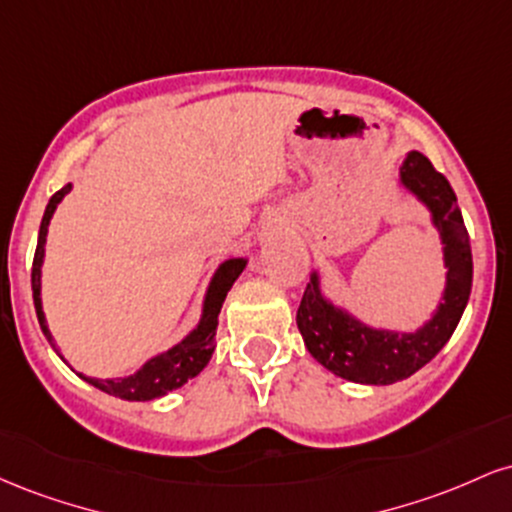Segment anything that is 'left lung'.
Instances as JSON below:
<instances>
[{
  "label": "left lung",
  "instance_id": "left-lung-1",
  "mask_svg": "<svg viewBox=\"0 0 512 512\" xmlns=\"http://www.w3.org/2000/svg\"><path fill=\"white\" fill-rule=\"evenodd\" d=\"M399 185L424 204L443 245L445 286L431 317L414 332L373 327L322 291L320 269L298 305L296 322L305 349L337 378L358 385H392L424 368L448 344L472 293V248L450 182L421 151L399 166Z\"/></svg>",
  "mask_w": 512,
  "mask_h": 512
}]
</instances>
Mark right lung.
<instances>
[{"mask_svg": "<svg viewBox=\"0 0 512 512\" xmlns=\"http://www.w3.org/2000/svg\"><path fill=\"white\" fill-rule=\"evenodd\" d=\"M72 192V185H64L60 192L50 197L48 207H45L43 221H40V233H38V248H35L33 257V272H31V286H33V303H35V315H38L40 330H43L45 339H48L52 349L57 351V356L62 358V351L57 349L55 339L48 330V320L43 313V262H45V243H48V228L52 216H55L57 204ZM248 267V257H228L216 267L214 276H211L207 293H204L202 301V315L199 322L192 327L178 344L170 346L168 351L151 356L142 368H137L134 373L122 375V378H91V375L76 373L81 380H86L88 385L98 387L101 392L108 395L127 399V402H151L168 392L178 390L187 383V380L197 378L207 363L211 361V354L216 349V327H219V313L221 305L226 301L228 291H231L233 281L243 274V269ZM67 363V361H64Z\"/></svg>", "mask_w": 512, "mask_h": 512, "instance_id": "right-lung-1", "label": "right lung"}]
</instances>
